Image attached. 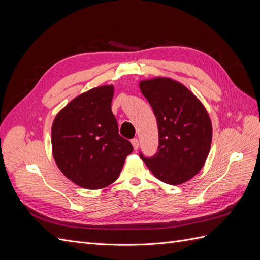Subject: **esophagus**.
Masks as SVG:
<instances>
[{"label":"esophagus","instance_id":"1","mask_svg":"<svg viewBox=\"0 0 260 260\" xmlns=\"http://www.w3.org/2000/svg\"><path fill=\"white\" fill-rule=\"evenodd\" d=\"M131 143L133 145V148H135V149L139 148V140L138 139H132L131 140Z\"/></svg>","mask_w":260,"mask_h":260}]
</instances>
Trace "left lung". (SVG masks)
Segmentation results:
<instances>
[{"label":"left lung","mask_w":260,"mask_h":260,"mask_svg":"<svg viewBox=\"0 0 260 260\" xmlns=\"http://www.w3.org/2000/svg\"><path fill=\"white\" fill-rule=\"evenodd\" d=\"M158 127V148L140 157L162 182L178 185L203 168L209 154L212 128L205 107L183 84L169 78L140 82Z\"/></svg>","instance_id":"8db88e82"}]
</instances>
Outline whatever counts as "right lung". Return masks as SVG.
<instances>
[{
  "mask_svg": "<svg viewBox=\"0 0 260 260\" xmlns=\"http://www.w3.org/2000/svg\"><path fill=\"white\" fill-rule=\"evenodd\" d=\"M113 95V85L84 92L61 109L52 125L55 162L65 177L89 190L115 182L133 151L118 133Z\"/></svg>",
  "mask_w": 260,
  "mask_h": 260,
  "instance_id": "1",
  "label": "right lung"
}]
</instances>
